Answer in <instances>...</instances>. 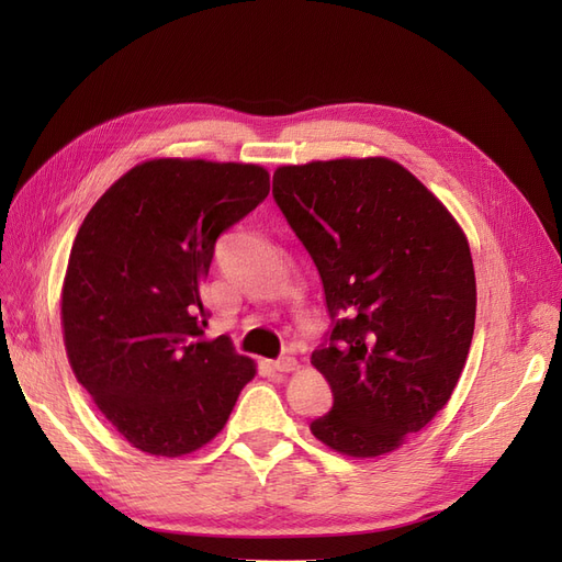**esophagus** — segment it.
Segmentation results:
<instances>
[{"label":"esophagus","instance_id":"esophagus-1","mask_svg":"<svg viewBox=\"0 0 562 562\" xmlns=\"http://www.w3.org/2000/svg\"><path fill=\"white\" fill-rule=\"evenodd\" d=\"M274 368L279 372H291V370H297V359L295 356H281V359L274 361Z\"/></svg>","mask_w":562,"mask_h":562}]
</instances>
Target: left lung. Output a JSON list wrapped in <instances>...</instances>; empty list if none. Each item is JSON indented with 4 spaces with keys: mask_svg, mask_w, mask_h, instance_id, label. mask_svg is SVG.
<instances>
[{
    "mask_svg": "<svg viewBox=\"0 0 562 562\" xmlns=\"http://www.w3.org/2000/svg\"><path fill=\"white\" fill-rule=\"evenodd\" d=\"M318 269L333 326L312 363L333 389L310 429L349 457L403 446L452 396L475 323L454 217L391 159L281 166L271 187Z\"/></svg>",
    "mask_w": 562,
    "mask_h": 562,
    "instance_id": "left-lung-1",
    "label": "left lung"
}]
</instances>
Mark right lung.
Returning a JSON list of instances; mask_svg holds the SVG:
<instances>
[{"label":"right lung","instance_id":"add662e5","mask_svg":"<svg viewBox=\"0 0 562 562\" xmlns=\"http://www.w3.org/2000/svg\"><path fill=\"white\" fill-rule=\"evenodd\" d=\"M255 164L155 159L95 201L63 283V335L79 384L133 448L180 457L213 440L255 366L229 337L203 339L220 234L258 209Z\"/></svg>","mask_w":562,"mask_h":562}]
</instances>
